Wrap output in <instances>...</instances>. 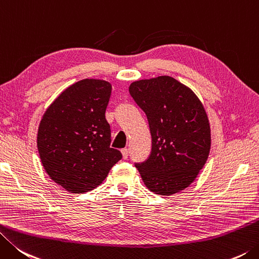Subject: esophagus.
I'll list each match as a JSON object with an SVG mask.
<instances>
[{"mask_svg":"<svg viewBox=\"0 0 259 259\" xmlns=\"http://www.w3.org/2000/svg\"><path fill=\"white\" fill-rule=\"evenodd\" d=\"M121 154H123V158L124 159H127L128 158V149H123V150H121Z\"/></svg>","mask_w":259,"mask_h":259,"instance_id":"1","label":"esophagus"}]
</instances>
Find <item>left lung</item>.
Here are the masks:
<instances>
[{
  "mask_svg": "<svg viewBox=\"0 0 259 259\" xmlns=\"http://www.w3.org/2000/svg\"><path fill=\"white\" fill-rule=\"evenodd\" d=\"M130 95L149 121L152 149L135 163L151 192L172 195L197 177L211 149L206 111L188 87L171 76L135 81Z\"/></svg>",
  "mask_w": 259,
  "mask_h": 259,
  "instance_id": "obj_1",
  "label": "left lung"
}]
</instances>
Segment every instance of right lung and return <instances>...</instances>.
Instances as JSON below:
<instances>
[{"mask_svg":"<svg viewBox=\"0 0 259 259\" xmlns=\"http://www.w3.org/2000/svg\"><path fill=\"white\" fill-rule=\"evenodd\" d=\"M111 84L84 79L67 88L48 107L40 120L37 148L44 169L70 193H85L104 182L121 159L110 148L106 108Z\"/></svg>","mask_w":259,"mask_h":259,"instance_id":"1","label":"right lung"}]
</instances>
